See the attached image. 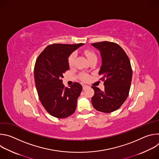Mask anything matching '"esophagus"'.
Returning <instances> with one entry per match:
<instances>
[{"label": "esophagus", "instance_id": "1", "mask_svg": "<svg viewBox=\"0 0 159 159\" xmlns=\"http://www.w3.org/2000/svg\"><path fill=\"white\" fill-rule=\"evenodd\" d=\"M88 87H89V86H88V85H85V84L82 85V87H83V89H87Z\"/></svg>", "mask_w": 159, "mask_h": 159}]
</instances>
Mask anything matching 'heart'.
I'll use <instances>...</instances> for the list:
<instances>
[{
    "instance_id": "1",
    "label": "heart",
    "mask_w": 159,
    "mask_h": 159,
    "mask_svg": "<svg viewBox=\"0 0 159 159\" xmlns=\"http://www.w3.org/2000/svg\"><path fill=\"white\" fill-rule=\"evenodd\" d=\"M84 53H85V55H86V57H87V59L88 60H90V59H91V58H96V54L93 52H92V51H90V50H85V52H84ZM75 53H72L70 56V57H69V65L70 66H72L73 65H74V61H75ZM82 79H83V80H87L88 79H89V77L87 76V75H84L83 76V77H82Z\"/></svg>"
}]
</instances>
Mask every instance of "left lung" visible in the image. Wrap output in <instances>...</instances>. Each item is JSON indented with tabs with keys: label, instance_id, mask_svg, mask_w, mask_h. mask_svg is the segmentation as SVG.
<instances>
[{
	"label": "left lung",
	"instance_id": "8db88e82",
	"mask_svg": "<svg viewBox=\"0 0 159 159\" xmlns=\"http://www.w3.org/2000/svg\"><path fill=\"white\" fill-rule=\"evenodd\" d=\"M101 54L102 64L99 72L104 80V90L93 86V107L98 111L109 113L118 109L126 101L130 89L132 69L125 52L118 44L109 41L92 43Z\"/></svg>",
	"mask_w": 159,
	"mask_h": 159
}]
</instances>
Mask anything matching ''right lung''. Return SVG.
<instances>
[{"label":"right lung","mask_w":159,"mask_h":159,"mask_svg":"<svg viewBox=\"0 0 159 159\" xmlns=\"http://www.w3.org/2000/svg\"><path fill=\"white\" fill-rule=\"evenodd\" d=\"M84 44H50L36 61L34 76L38 94L44 109L54 117L65 118L75 111L82 87L75 82L70 88L65 87L61 79L69 70V57Z\"/></svg>","instance_id":"1"}]
</instances>
